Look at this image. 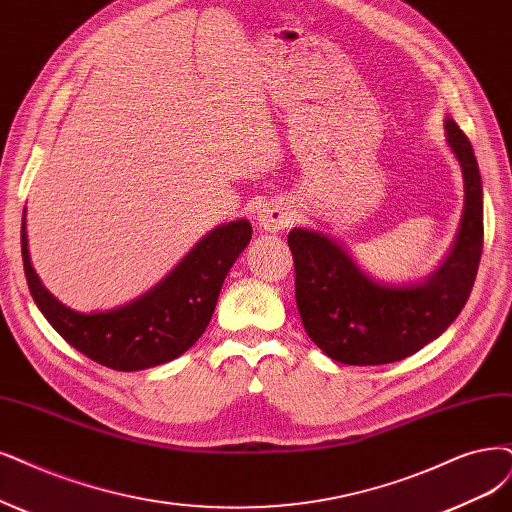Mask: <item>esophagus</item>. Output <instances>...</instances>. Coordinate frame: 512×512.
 I'll use <instances>...</instances> for the list:
<instances>
[{"label": "esophagus", "mask_w": 512, "mask_h": 512, "mask_svg": "<svg viewBox=\"0 0 512 512\" xmlns=\"http://www.w3.org/2000/svg\"><path fill=\"white\" fill-rule=\"evenodd\" d=\"M257 221L261 225V230L266 232H280L289 227L295 221V213L291 211V206H287L285 202H266L259 211H257Z\"/></svg>", "instance_id": "esophagus-1"}]
</instances>
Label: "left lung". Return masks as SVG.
<instances>
[{
  "mask_svg": "<svg viewBox=\"0 0 512 512\" xmlns=\"http://www.w3.org/2000/svg\"><path fill=\"white\" fill-rule=\"evenodd\" d=\"M447 145L464 177V213L449 255L424 282L384 285L367 276L337 240L295 227V299L312 342L344 365H386L422 350L462 312L483 251V185L475 151L445 120Z\"/></svg>",
  "mask_w": 512,
  "mask_h": 512,
  "instance_id": "8db88e82",
  "label": "left lung"
}]
</instances>
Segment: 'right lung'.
I'll return each instance as SVG.
<instances>
[{
    "mask_svg": "<svg viewBox=\"0 0 512 512\" xmlns=\"http://www.w3.org/2000/svg\"><path fill=\"white\" fill-rule=\"evenodd\" d=\"M251 234L246 219L215 227L154 289L126 306L92 314L67 308L37 278L25 213L21 251L33 301L56 333L94 363L116 371H141L173 361L198 342L215 312L223 280Z\"/></svg>",
    "mask_w": 512,
    "mask_h": 512,
    "instance_id": "1",
    "label": "right lung"
}]
</instances>
